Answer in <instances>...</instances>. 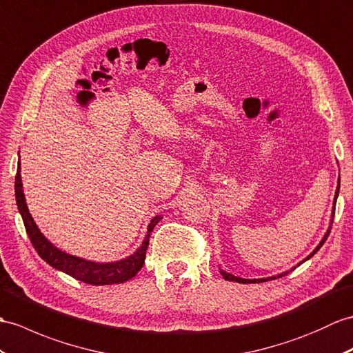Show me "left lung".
Masks as SVG:
<instances>
[{"mask_svg":"<svg viewBox=\"0 0 353 353\" xmlns=\"http://www.w3.org/2000/svg\"><path fill=\"white\" fill-rule=\"evenodd\" d=\"M339 192H340V177H339V185H337V190H335V195H334V208H332V214H331V223H330V227H327V230H326V233H325V236H323V239L319 242V245L317 247L314 248V251L310 254V256H307V259H304L301 261V263H304V261H307L308 259H311L314 256V254L321 250V247L322 245L325 243V241L327 239V236H330V232H331V227H332V221H334V214H335V203H337V196H339ZM301 263H298V266L301 265ZM293 269H296V266L294 268H292V270ZM219 272H221V275L224 276V280H228V281H234V283H242V284H250V283H265V281H268V280H276V278H281V276H284V275H288L289 274V270H285V272H283V274H278V275H274V276H268V278H254V280H247V278H241V276H234V275H232V274H228V272H225V270H223V269H219Z\"/></svg>","mask_w":353,"mask_h":353,"instance_id":"1","label":"left lung"}]
</instances>
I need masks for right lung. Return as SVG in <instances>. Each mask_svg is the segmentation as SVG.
<instances>
[{"instance_id": "add662e5", "label": "right lung", "mask_w": 353, "mask_h": 353, "mask_svg": "<svg viewBox=\"0 0 353 353\" xmlns=\"http://www.w3.org/2000/svg\"><path fill=\"white\" fill-rule=\"evenodd\" d=\"M14 195H16V204H18V210L22 216L23 225H26L27 234L39 256L42 257L48 265H51L57 270H61V272L73 276L75 280H79L92 285L120 284L130 280V278H134L138 274V270L144 265L145 251H147V247H149V239L153 228L162 219L161 215L153 216L149 227H147V234L144 236L141 247H139L134 254H130L129 257L119 261H111V263H97V261L81 259L61 251L60 248H57L54 243L49 242L43 236V233L39 230V227L36 225L34 219H32L28 210L26 195H23L22 179H21V162H18V171H16Z\"/></svg>"}]
</instances>
